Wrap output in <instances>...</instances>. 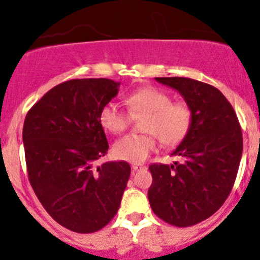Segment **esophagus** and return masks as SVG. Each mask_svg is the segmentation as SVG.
<instances>
[{
    "label": "esophagus",
    "instance_id": "esophagus-1",
    "mask_svg": "<svg viewBox=\"0 0 260 260\" xmlns=\"http://www.w3.org/2000/svg\"><path fill=\"white\" fill-rule=\"evenodd\" d=\"M145 165L143 164H133V167H131V169H133V171H140L143 169H145Z\"/></svg>",
    "mask_w": 260,
    "mask_h": 260
}]
</instances>
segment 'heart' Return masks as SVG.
Segmentation results:
<instances>
[{
  "instance_id": "obj_1",
  "label": "heart",
  "mask_w": 260,
  "mask_h": 260,
  "mask_svg": "<svg viewBox=\"0 0 260 260\" xmlns=\"http://www.w3.org/2000/svg\"><path fill=\"white\" fill-rule=\"evenodd\" d=\"M129 110L116 101H109L100 110V124L112 134L122 133L130 125L133 115L145 114V134H129L115 141L112 154L116 159L141 162L156 151L159 139L165 146H178L188 138L194 112L188 101L173 100L170 93L155 86L134 91L127 98Z\"/></svg>"
}]
</instances>
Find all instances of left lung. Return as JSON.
I'll return each instance as SVG.
<instances>
[{"instance_id":"obj_1","label":"left lung","mask_w":260,"mask_h":260,"mask_svg":"<svg viewBox=\"0 0 260 260\" xmlns=\"http://www.w3.org/2000/svg\"><path fill=\"white\" fill-rule=\"evenodd\" d=\"M155 79L184 96L194 121L188 138L173 152L181 161L149 167L150 207L161 220L186 228L213 215L229 197L243 152L242 127L216 87L189 77Z\"/></svg>"}]
</instances>
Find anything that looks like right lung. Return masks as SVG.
<instances>
[{"label": "right lung", "mask_w": 260, "mask_h": 260, "mask_svg": "<svg viewBox=\"0 0 260 260\" xmlns=\"http://www.w3.org/2000/svg\"><path fill=\"white\" fill-rule=\"evenodd\" d=\"M117 87L109 79L69 80L47 91L25 117L32 189L51 218L72 232L87 234L108 225L130 178L126 161L93 167L108 154L100 110Z\"/></svg>", "instance_id": "add662e5"}]
</instances>
